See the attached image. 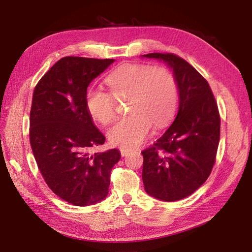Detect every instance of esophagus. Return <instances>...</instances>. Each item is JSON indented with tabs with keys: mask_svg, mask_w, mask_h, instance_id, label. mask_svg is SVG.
Here are the masks:
<instances>
[{
	"mask_svg": "<svg viewBox=\"0 0 252 252\" xmlns=\"http://www.w3.org/2000/svg\"><path fill=\"white\" fill-rule=\"evenodd\" d=\"M129 149H126V148H123V147H121L120 148V154H121V156L122 157H125V156H126L127 154H129Z\"/></svg>",
	"mask_w": 252,
	"mask_h": 252,
	"instance_id": "obj_1",
	"label": "esophagus"
}]
</instances>
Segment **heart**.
Wrapping results in <instances>:
<instances>
[{
    "label": "heart",
    "instance_id": "b5f03b06",
    "mask_svg": "<svg viewBox=\"0 0 252 252\" xmlns=\"http://www.w3.org/2000/svg\"><path fill=\"white\" fill-rule=\"evenodd\" d=\"M106 83L110 93L91 88L85 93L90 116L103 125L116 117L117 100L127 99L129 116L118 120L108 131L111 144L133 148L146 140L153 125L162 127L172 119L178 106L179 88L174 74L162 66L129 63L116 68Z\"/></svg>",
    "mask_w": 252,
    "mask_h": 252
}]
</instances>
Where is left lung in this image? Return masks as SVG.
Instances as JSON below:
<instances>
[{
  "mask_svg": "<svg viewBox=\"0 0 252 252\" xmlns=\"http://www.w3.org/2000/svg\"><path fill=\"white\" fill-rule=\"evenodd\" d=\"M173 68L180 92L178 115L164 134L142 155L147 194L163 201L191 195L205 183L216 162L220 141V114L207 80L172 53H151Z\"/></svg>",
  "mask_w": 252,
  "mask_h": 252,
  "instance_id": "left-lung-1",
  "label": "left lung"
}]
</instances>
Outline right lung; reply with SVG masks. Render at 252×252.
I'll list each match as a JSON object with an SVG mask.
<instances>
[{"label": "right lung", "instance_id": "1", "mask_svg": "<svg viewBox=\"0 0 252 252\" xmlns=\"http://www.w3.org/2000/svg\"><path fill=\"white\" fill-rule=\"evenodd\" d=\"M114 60L67 56L36 83L30 110L32 153L53 192L74 206H90L108 194L110 173L120 153L91 155L104 144L85 106L89 84Z\"/></svg>", "mask_w": 252, "mask_h": 252}]
</instances>
